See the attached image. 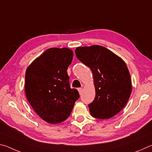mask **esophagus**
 Masks as SVG:
<instances>
[{
	"instance_id": "obj_1",
	"label": "esophagus",
	"mask_w": 152,
	"mask_h": 152,
	"mask_svg": "<svg viewBox=\"0 0 152 152\" xmlns=\"http://www.w3.org/2000/svg\"><path fill=\"white\" fill-rule=\"evenodd\" d=\"M78 91L79 92L80 94H81L82 93V91H83V90H82V88H78Z\"/></svg>"
}]
</instances>
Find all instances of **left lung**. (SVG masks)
Returning a JSON list of instances; mask_svg holds the SVG:
<instances>
[{"label":"left lung","mask_w":152,"mask_h":152,"mask_svg":"<svg viewBox=\"0 0 152 152\" xmlns=\"http://www.w3.org/2000/svg\"><path fill=\"white\" fill-rule=\"evenodd\" d=\"M75 53L93 74L96 94L88 104L91 115L100 119L114 117L124 108L132 93L131 76L125 61L101 45L78 47Z\"/></svg>","instance_id":"1"}]
</instances>
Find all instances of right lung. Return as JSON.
<instances>
[{
  "label": "right lung",
  "mask_w": 152,
  "mask_h": 152,
  "mask_svg": "<svg viewBox=\"0 0 152 152\" xmlns=\"http://www.w3.org/2000/svg\"><path fill=\"white\" fill-rule=\"evenodd\" d=\"M72 59L70 49H48L30 64L25 73L28 101L35 113L51 124L68 119L80 97L78 91L70 88L67 73Z\"/></svg>",
  "instance_id": "right-lung-1"
}]
</instances>
